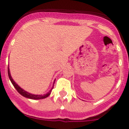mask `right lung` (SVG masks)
Listing matches in <instances>:
<instances>
[{
  "instance_id": "add662e5",
  "label": "right lung",
  "mask_w": 129,
  "mask_h": 129,
  "mask_svg": "<svg viewBox=\"0 0 129 129\" xmlns=\"http://www.w3.org/2000/svg\"><path fill=\"white\" fill-rule=\"evenodd\" d=\"M8 75H9V79H10V81H11L12 84H13V85H14V87L17 90V92H19V93H20V95H22V96H24L25 97H27V98H28V99H36V100H38V99H45L46 98V97H47L50 94V93H51L52 92V89L50 90V91H49V92H48L47 93H46V94L45 95H34V94H32V93H28L27 92H26V91H25L24 90H23L22 89H21V88L19 86V85H17V84H16V83L13 80L12 78L11 75H10V71H9V69L8 68Z\"/></svg>"
}]
</instances>
